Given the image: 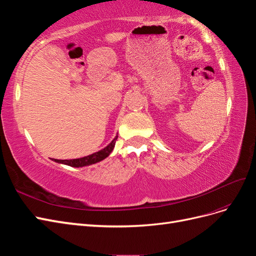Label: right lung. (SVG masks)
I'll return each instance as SVG.
<instances>
[{
	"instance_id": "obj_1",
	"label": "right lung",
	"mask_w": 256,
	"mask_h": 256,
	"mask_svg": "<svg viewBox=\"0 0 256 256\" xmlns=\"http://www.w3.org/2000/svg\"><path fill=\"white\" fill-rule=\"evenodd\" d=\"M118 138V134H116V136L112 138L110 143H108L104 147V148L96 150L95 152H92L90 154H85V156L78 157V158H72V159H52V160L58 162V164H66V166H74V168H82L85 166H90V164H97V162L106 159L112 152Z\"/></svg>"
}]
</instances>
